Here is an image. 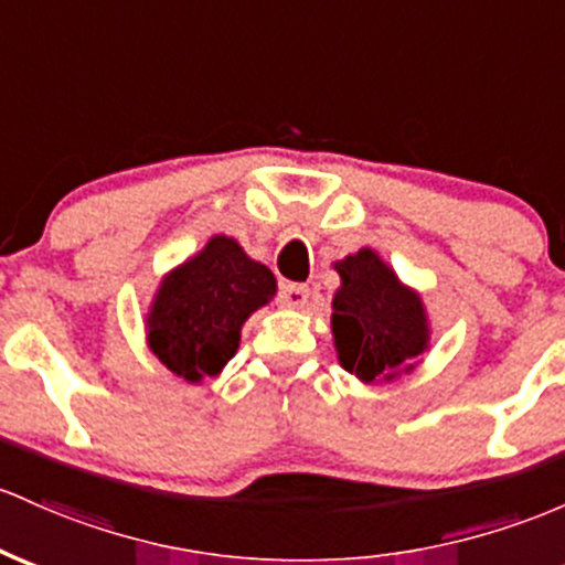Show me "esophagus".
<instances>
[{
	"label": "esophagus",
	"instance_id": "esophagus-1",
	"mask_svg": "<svg viewBox=\"0 0 565 565\" xmlns=\"http://www.w3.org/2000/svg\"><path fill=\"white\" fill-rule=\"evenodd\" d=\"M308 295H311V289H308L306 284L287 281L281 284V289H278V302L287 308H302L308 302Z\"/></svg>",
	"mask_w": 565,
	"mask_h": 565
}]
</instances>
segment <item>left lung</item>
Wrapping results in <instances>:
<instances>
[{
	"label": "left lung",
	"instance_id": "1",
	"mask_svg": "<svg viewBox=\"0 0 565 565\" xmlns=\"http://www.w3.org/2000/svg\"><path fill=\"white\" fill-rule=\"evenodd\" d=\"M338 273L343 287L332 300V332L340 364L362 381L411 370L429 340L418 297L370 249L338 263Z\"/></svg>",
	"mask_w": 565,
	"mask_h": 565
}]
</instances>
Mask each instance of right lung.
Here are the masks:
<instances>
[{"label":"right lung","instance_id":"right-lung-1","mask_svg":"<svg viewBox=\"0 0 565 565\" xmlns=\"http://www.w3.org/2000/svg\"><path fill=\"white\" fill-rule=\"evenodd\" d=\"M273 292V273L246 257L233 238L216 235L160 284L150 313V349L184 381L216 375L238 349L241 324Z\"/></svg>","mask_w":565,"mask_h":565}]
</instances>
